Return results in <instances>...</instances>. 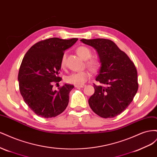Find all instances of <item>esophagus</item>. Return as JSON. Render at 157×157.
I'll list each match as a JSON object with an SVG mask.
<instances>
[{"mask_svg": "<svg viewBox=\"0 0 157 157\" xmlns=\"http://www.w3.org/2000/svg\"><path fill=\"white\" fill-rule=\"evenodd\" d=\"M86 85L85 84H80V85H75V87L76 88H84Z\"/></svg>", "mask_w": 157, "mask_h": 157, "instance_id": "obj_1", "label": "esophagus"}]
</instances>
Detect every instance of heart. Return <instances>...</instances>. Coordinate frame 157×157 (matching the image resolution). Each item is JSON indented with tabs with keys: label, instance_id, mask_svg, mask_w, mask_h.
Wrapping results in <instances>:
<instances>
[{
	"label": "heart",
	"instance_id": "1",
	"mask_svg": "<svg viewBox=\"0 0 157 157\" xmlns=\"http://www.w3.org/2000/svg\"><path fill=\"white\" fill-rule=\"evenodd\" d=\"M77 54L81 57V58L85 60L88 59L92 56V51L89 48L86 46H79L77 49ZM86 65L88 67L91 69L96 71L97 70L99 65H100V62L99 61L96 59H90L87 60ZM66 66V56L65 54H63L62 58L61 59V68H65ZM90 77V73L88 71H78V72H76L71 73V75H68L67 77L65 78V81L67 83L72 84L75 85H80L84 83L86 81L87 79Z\"/></svg>",
	"mask_w": 157,
	"mask_h": 157
}]
</instances>
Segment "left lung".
<instances>
[{
    "label": "left lung",
    "instance_id": "obj_1",
    "mask_svg": "<svg viewBox=\"0 0 157 157\" xmlns=\"http://www.w3.org/2000/svg\"><path fill=\"white\" fill-rule=\"evenodd\" d=\"M96 50L101 67L94 84V94L88 99L92 111L103 118H113L130 105L138 89L137 73L127 54L111 40L81 39Z\"/></svg>",
    "mask_w": 157,
    "mask_h": 157
}]
</instances>
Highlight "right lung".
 Returning a JSON list of instances; mask_svg holds the SVG:
<instances>
[{
    "label": "right lung",
    "instance_id": "right-lung-1",
    "mask_svg": "<svg viewBox=\"0 0 157 157\" xmlns=\"http://www.w3.org/2000/svg\"><path fill=\"white\" fill-rule=\"evenodd\" d=\"M77 40L76 38L64 40L56 37L41 40L23 57L17 77L20 91L25 103L38 116L55 117L68 105L73 85L65 84L54 90L52 82L61 80L58 75L63 52Z\"/></svg>",
    "mask_w": 157,
    "mask_h": 157
}]
</instances>
